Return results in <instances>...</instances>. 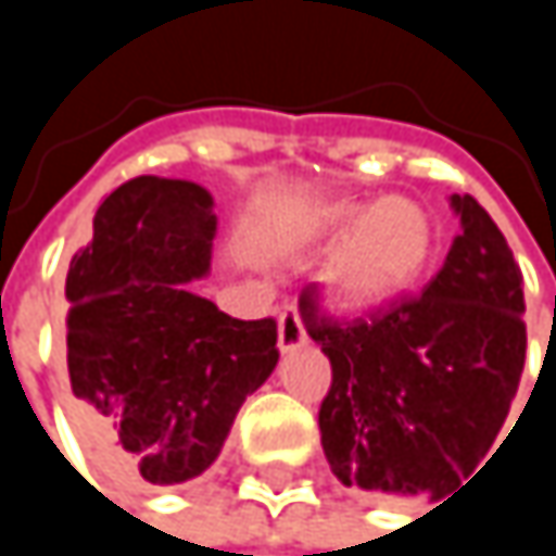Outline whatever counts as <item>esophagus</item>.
I'll return each mask as SVG.
<instances>
[{"mask_svg": "<svg viewBox=\"0 0 556 556\" xmlns=\"http://www.w3.org/2000/svg\"><path fill=\"white\" fill-rule=\"evenodd\" d=\"M305 341H308V331H305V321H302L299 308L286 305L282 315H279V348L292 351V348H302Z\"/></svg>", "mask_w": 556, "mask_h": 556, "instance_id": "obj_1", "label": "esophagus"}]
</instances>
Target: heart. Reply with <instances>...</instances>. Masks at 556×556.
Wrapping results in <instances>:
<instances>
[{"mask_svg":"<svg viewBox=\"0 0 556 556\" xmlns=\"http://www.w3.org/2000/svg\"><path fill=\"white\" fill-rule=\"evenodd\" d=\"M341 228H357L331 261L328 277L351 302H380L408 286L428 257V218L399 199H377L341 215Z\"/></svg>","mask_w":556,"mask_h":556,"instance_id":"1","label":"heart"}]
</instances>
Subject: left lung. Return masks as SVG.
I'll return each instance as SVG.
<instances>
[{
    "label": "left lung",
    "instance_id": "8db88e82",
    "mask_svg": "<svg viewBox=\"0 0 556 556\" xmlns=\"http://www.w3.org/2000/svg\"><path fill=\"white\" fill-rule=\"evenodd\" d=\"M464 231L421 292L361 318H334L318 286L299 299L331 361L318 408L331 473L364 493L460 486L500 434L525 367L521 270L473 195H451Z\"/></svg>",
    "mask_w": 556,
    "mask_h": 556
}]
</instances>
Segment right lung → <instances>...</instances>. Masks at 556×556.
<instances>
[{
  "label": "right lung",
  "instance_id": "obj_1",
  "mask_svg": "<svg viewBox=\"0 0 556 556\" xmlns=\"http://www.w3.org/2000/svg\"><path fill=\"white\" fill-rule=\"evenodd\" d=\"M218 218L189 179L135 176L92 218L66 274V399L115 473L173 486L222 454L244 399L279 361L277 321H241L189 292Z\"/></svg>",
  "mask_w": 556,
  "mask_h": 556
}]
</instances>
